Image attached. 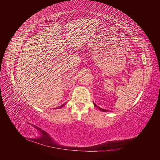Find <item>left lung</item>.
Masks as SVG:
<instances>
[{
  "mask_svg": "<svg viewBox=\"0 0 160 160\" xmlns=\"http://www.w3.org/2000/svg\"><path fill=\"white\" fill-rule=\"evenodd\" d=\"M93 105L95 106V107L97 108H98L99 110H101V111H105V112H106V111H108V110H106V109H101V108H99V107H98V105H96V104L95 103H93Z\"/></svg>",
  "mask_w": 160,
  "mask_h": 160,
  "instance_id": "left-lung-1",
  "label": "left lung"
}]
</instances>
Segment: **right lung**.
<instances>
[{"label": "right lung", "mask_w": 160, "mask_h": 160, "mask_svg": "<svg viewBox=\"0 0 160 160\" xmlns=\"http://www.w3.org/2000/svg\"><path fill=\"white\" fill-rule=\"evenodd\" d=\"M65 104H66V103H65V104H63V105H61V106H60L59 108H55V109H59V108H61L62 107V106H64Z\"/></svg>", "instance_id": "obj_1"}]
</instances>
